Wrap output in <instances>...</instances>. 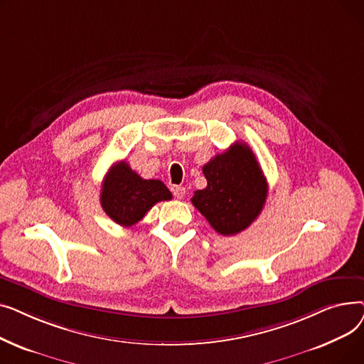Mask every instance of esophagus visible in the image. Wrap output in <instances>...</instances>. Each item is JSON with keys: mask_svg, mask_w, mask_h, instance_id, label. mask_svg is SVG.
Wrapping results in <instances>:
<instances>
[{"mask_svg": "<svg viewBox=\"0 0 364 364\" xmlns=\"http://www.w3.org/2000/svg\"><path fill=\"white\" fill-rule=\"evenodd\" d=\"M172 193H174V196L177 199H183L184 195H186V188L181 187V186H176L174 188H172Z\"/></svg>", "mask_w": 364, "mask_h": 364, "instance_id": "esophagus-1", "label": "esophagus"}]
</instances>
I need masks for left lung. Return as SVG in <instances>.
<instances>
[{
    "label": "left lung",
    "instance_id": "left-lung-1",
    "mask_svg": "<svg viewBox=\"0 0 364 364\" xmlns=\"http://www.w3.org/2000/svg\"><path fill=\"white\" fill-rule=\"evenodd\" d=\"M208 181L196 190L192 203L223 236H235L261 214L267 199V180L251 147L235 143L202 168Z\"/></svg>",
    "mask_w": 364,
    "mask_h": 364
}]
</instances>
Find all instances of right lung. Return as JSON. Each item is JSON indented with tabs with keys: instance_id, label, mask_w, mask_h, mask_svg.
Segmentation results:
<instances>
[{
	"instance_id": "obj_1",
	"label": "right lung",
	"mask_w": 364,
	"mask_h": 364,
	"mask_svg": "<svg viewBox=\"0 0 364 364\" xmlns=\"http://www.w3.org/2000/svg\"><path fill=\"white\" fill-rule=\"evenodd\" d=\"M171 198V192L162 181L141 178L122 161L107 171L102 184L100 203L114 223L131 227L137 224L153 205Z\"/></svg>"
}]
</instances>
